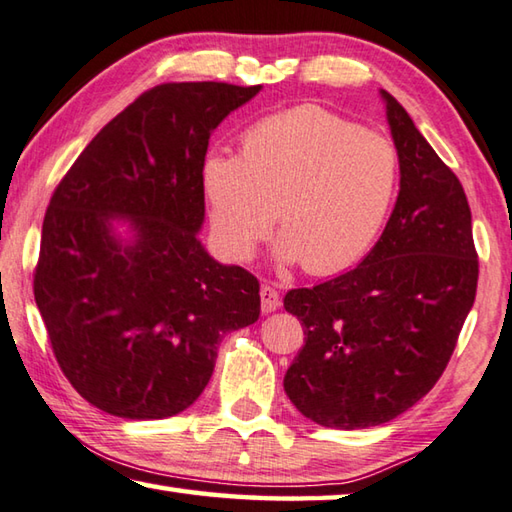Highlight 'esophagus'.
<instances>
[{
  "mask_svg": "<svg viewBox=\"0 0 512 512\" xmlns=\"http://www.w3.org/2000/svg\"><path fill=\"white\" fill-rule=\"evenodd\" d=\"M259 297H262V311L264 313H273V311L280 309L282 300H280V293H277L275 288L262 286V291H259Z\"/></svg>",
  "mask_w": 512,
  "mask_h": 512,
  "instance_id": "1",
  "label": "esophagus"
}]
</instances>
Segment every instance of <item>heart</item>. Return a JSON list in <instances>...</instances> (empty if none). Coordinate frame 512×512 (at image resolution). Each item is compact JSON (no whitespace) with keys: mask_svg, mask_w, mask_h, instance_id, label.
<instances>
[{"mask_svg":"<svg viewBox=\"0 0 512 512\" xmlns=\"http://www.w3.org/2000/svg\"><path fill=\"white\" fill-rule=\"evenodd\" d=\"M398 170L396 147L383 134L320 107H297L250 127L239 156L210 152L201 185L212 232L232 259H253L280 219L284 262L329 275L376 239Z\"/></svg>","mask_w":512,"mask_h":512,"instance_id":"obj_1","label":"heart"}]
</instances>
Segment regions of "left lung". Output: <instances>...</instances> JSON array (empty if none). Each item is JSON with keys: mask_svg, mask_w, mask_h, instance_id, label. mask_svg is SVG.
Masks as SVG:
<instances>
[{"mask_svg": "<svg viewBox=\"0 0 512 512\" xmlns=\"http://www.w3.org/2000/svg\"><path fill=\"white\" fill-rule=\"evenodd\" d=\"M380 94L401 163L392 217L356 268L284 297L304 331L284 392L306 418L336 430L383 425L430 392L479 280L463 185L401 102Z\"/></svg>", "mask_w": 512, "mask_h": 512, "instance_id": "1", "label": "left lung"}]
</instances>
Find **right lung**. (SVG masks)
Listing matches in <instances>:
<instances>
[{"mask_svg": "<svg viewBox=\"0 0 512 512\" xmlns=\"http://www.w3.org/2000/svg\"><path fill=\"white\" fill-rule=\"evenodd\" d=\"M262 85L165 82L94 136L46 208L35 304L62 374L98 410L167 418L197 401L221 338L259 318V282L212 259L201 167L212 129ZM127 216L125 247L110 221Z\"/></svg>", "mask_w": 512, "mask_h": 512, "instance_id": "right-lung-1", "label": "right lung"}]
</instances>
